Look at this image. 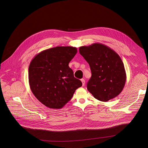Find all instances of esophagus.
I'll list each match as a JSON object with an SVG mask.
<instances>
[{
  "label": "esophagus",
  "instance_id": "obj_1",
  "mask_svg": "<svg viewBox=\"0 0 148 148\" xmlns=\"http://www.w3.org/2000/svg\"><path fill=\"white\" fill-rule=\"evenodd\" d=\"M81 82H82V85L84 86V83H85V80H84V79H81Z\"/></svg>",
  "mask_w": 148,
  "mask_h": 148
}]
</instances>
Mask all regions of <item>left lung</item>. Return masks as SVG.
Instances as JSON below:
<instances>
[{
  "label": "left lung",
  "instance_id": "1",
  "mask_svg": "<svg viewBox=\"0 0 148 148\" xmlns=\"http://www.w3.org/2000/svg\"><path fill=\"white\" fill-rule=\"evenodd\" d=\"M79 53L90 65L92 77L87 88L93 97L106 102L119 95L126 82V72L120 56L100 43L79 48Z\"/></svg>",
  "mask_w": 148,
  "mask_h": 148
}]
</instances>
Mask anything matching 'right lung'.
Returning <instances> with one entry per match:
<instances>
[{"label":"right lung","instance_id":"right-lung-1","mask_svg":"<svg viewBox=\"0 0 148 148\" xmlns=\"http://www.w3.org/2000/svg\"><path fill=\"white\" fill-rule=\"evenodd\" d=\"M73 47H56L36 55L29 64L28 81L35 97L53 109L62 108L82 86L69 63L77 53Z\"/></svg>","mask_w":148,"mask_h":148}]
</instances>
